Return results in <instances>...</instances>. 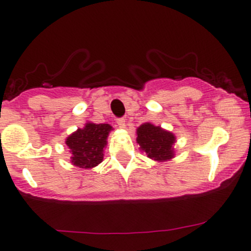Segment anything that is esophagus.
<instances>
[{
    "mask_svg": "<svg viewBox=\"0 0 251 251\" xmlns=\"http://www.w3.org/2000/svg\"><path fill=\"white\" fill-rule=\"evenodd\" d=\"M116 123H118L119 127H121V128H125V126H126V121H125V119H124V118H120V119H118V120H116Z\"/></svg>",
    "mask_w": 251,
    "mask_h": 251,
    "instance_id": "esophagus-1",
    "label": "esophagus"
}]
</instances>
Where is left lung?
I'll return each mask as SVG.
<instances>
[{
    "label": "left lung",
    "mask_w": 251,
    "mask_h": 251,
    "mask_svg": "<svg viewBox=\"0 0 251 251\" xmlns=\"http://www.w3.org/2000/svg\"><path fill=\"white\" fill-rule=\"evenodd\" d=\"M174 142V135L159 126L143 124L137 128V143L141 146L140 148L154 160H168L174 157L172 148Z\"/></svg>",
    "instance_id": "1"
}]
</instances>
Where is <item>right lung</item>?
Segmentation results:
<instances>
[{
  "label": "right lung",
  "mask_w": 251,
  "mask_h": 251,
  "mask_svg": "<svg viewBox=\"0 0 251 251\" xmlns=\"http://www.w3.org/2000/svg\"><path fill=\"white\" fill-rule=\"evenodd\" d=\"M111 130L109 124H86L70 137L66 145L72 152V163L79 168H93L103 160V148Z\"/></svg>",
  "instance_id": "obj_1"
}]
</instances>
